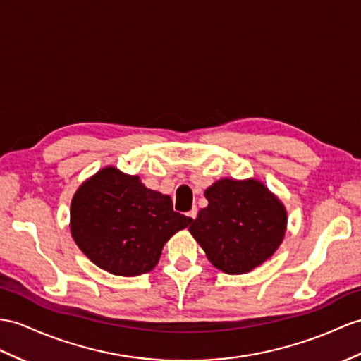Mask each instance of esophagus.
Returning a JSON list of instances; mask_svg holds the SVG:
<instances>
[{
	"mask_svg": "<svg viewBox=\"0 0 361 361\" xmlns=\"http://www.w3.org/2000/svg\"><path fill=\"white\" fill-rule=\"evenodd\" d=\"M190 219H192V221H195V219L197 217V208L196 207H192L190 211H188V214H187Z\"/></svg>",
	"mask_w": 361,
	"mask_h": 361,
	"instance_id": "1",
	"label": "esophagus"
}]
</instances>
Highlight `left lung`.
<instances>
[{"instance_id":"8db88e82","label":"left lung","mask_w":361,"mask_h":361,"mask_svg":"<svg viewBox=\"0 0 361 361\" xmlns=\"http://www.w3.org/2000/svg\"><path fill=\"white\" fill-rule=\"evenodd\" d=\"M190 233L208 260L226 274H245L268 260L282 243L286 209L257 179H221L205 190Z\"/></svg>"}]
</instances>
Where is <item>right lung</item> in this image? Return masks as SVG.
<instances>
[{
	"label": "right lung",
	"mask_w": 361,
	"mask_h": 361,
	"mask_svg": "<svg viewBox=\"0 0 361 361\" xmlns=\"http://www.w3.org/2000/svg\"><path fill=\"white\" fill-rule=\"evenodd\" d=\"M192 219L139 176L105 166L78 188L70 205L75 243L101 269L122 277L150 272L170 237Z\"/></svg>",
	"instance_id": "right-lung-1"
}]
</instances>
